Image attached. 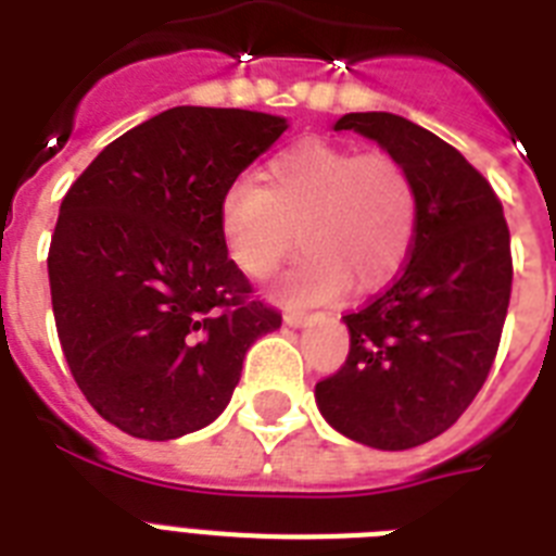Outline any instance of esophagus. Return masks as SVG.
I'll list each match as a JSON object with an SVG mask.
<instances>
[{
  "label": "esophagus",
  "instance_id": "esophagus-1",
  "mask_svg": "<svg viewBox=\"0 0 556 556\" xmlns=\"http://www.w3.org/2000/svg\"><path fill=\"white\" fill-rule=\"evenodd\" d=\"M312 320V314L305 312H296V308H291V312H286V323L288 326H294V329H300V326H305V323Z\"/></svg>",
  "mask_w": 556,
  "mask_h": 556
}]
</instances>
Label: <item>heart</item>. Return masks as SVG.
<instances>
[{"instance_id": "1", "label": "heart", "mask_w": 556, "mask_h": 556, "mask_svg": "<svg viewBox=\"0 0 556 556\" xmlns=\"http://www.w3.org/2000/svg\"><path fill=\"white\" fill-rule=\"evenodd\" d=\"M227 256L242 274L268 279L305 248L282 286L288 303H329L355 282L378 291L401 274L418 230V190L389 152L300 141L262 169V185L239 178L218 204Z\"/></svg>"}]
</instances>
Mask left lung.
<instances>
[{
  "instance_id": "1",
  "label": "left lung",
  "mask_w": 556,
  "mask_h": 556,
  "mask_svg": "<svg viewBox=\"0 0 556 556\" xmlns=\"http://www.w3.org/2000/svg\"><path fill=\"white\" fill-rule=\"evenodd\" d=\"M357 132L395 155L418 190L404 274L346 314L349 357L314 387L326 421L375 450H409L450 430L493 366L510 300V233L496 192L458 150L389 112H349Z\"/></svg>"
}]
</instances>
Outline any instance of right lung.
Wrapping results in <instances>:
<instances>
[{"label":"right lung","instance_id":"add662e5","mask_svg":"<svg viewBox=\"0 0 556 556\" xmlns=\"http://www.w3.org/2000/svg\"><path fill=\"white\" fill-rule=\"evenodd\" d=\"M288 121L176 106L112 141L65 192L48 251L56 334L109 424L167 441L230 404L244 352L282 326L227 256L218 204Z\"/></svg>","mask_w":556,"mask_h":556}]
</instances>
